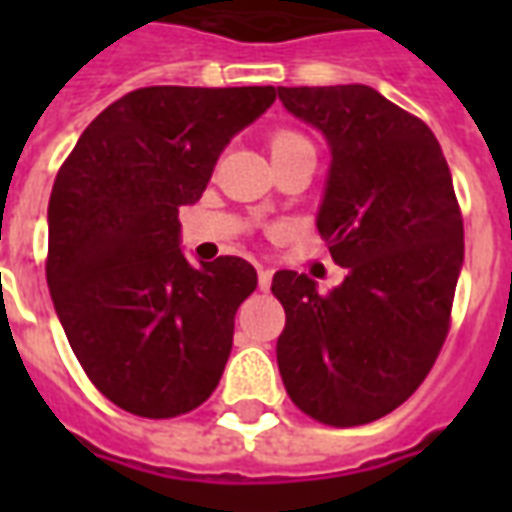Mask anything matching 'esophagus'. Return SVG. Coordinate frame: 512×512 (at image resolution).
<instances>
[{
    "label": "esophagus",
    "instance_id": "obj_1",
    "mask_svg": "<svg viewBox=\"0 0 512 512\" xmlns=\"http://www.w3.org/2000/svg\"><path fill=\"white\" fill-rule=\"evenodd\" d=\"M257 285H260V290L271 288V271L268 268H257Z\"/></svg>",
    "mask_w": 512,
    "mask_h": 512
}]
</instances>
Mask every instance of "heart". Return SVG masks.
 <instances>
[{"mask_svg":"<svg viewBox=\"0 0 512 512\" xmlns=\"http://www.w3.org/2000/svg\"><path fill=\"white\" fill-rule=\"evenodd\" d=\"M268 147H271V156L279 153H290V150H301V147H312L310 139L299 131H290V128H277L274 134L268 136Z\"/></svg>","mask_w":512,"mask_h":512,"instance_id":"obj_1","label":"heart"}]
</instances>
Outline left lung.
Segmentation results:
<instances>
[{
  "label": "left lung",
  "mask_w": 512,
  "mask_h": 512,
  "mask_svg": "<svg viewBox=\"0 0 512 512\" xmlns=\"http://www.w3.org/2000/svg\"><path fill=\"white\" fill-rule=\"evenodd\" d=\"M290 115L329 139L318 233L340 288L277 271V362L290 400L332 428L367 425L417 392L450 332L463 219L439 139L367 84L279 87Z\"/></svg>",
  "instance_id": "1"
}]
</instances>
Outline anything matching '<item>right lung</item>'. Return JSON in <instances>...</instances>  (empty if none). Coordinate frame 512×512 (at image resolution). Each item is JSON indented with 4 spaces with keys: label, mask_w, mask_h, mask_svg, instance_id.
<instances>
[{
    "label": "right lung",
    "mask_w": 512,
    "mask_h": 512,
    "mask_svg": "<svg viewBox=\"0 0 512 512\" xmlns=\"http://www.w3.org/2000/svg\"><path fill=\"white\" fill-rule=\"evenodd\" d=\"M274 98L277 87H142L106 106L57 172L51 301L87 378L128 414H189L222 378L257 271L230 255L191 266L178 211Z\"/></svg>",
    "instance_id": "1"
}]
</instances>
